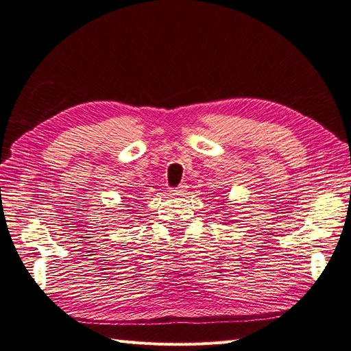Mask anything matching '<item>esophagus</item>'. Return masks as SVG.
Masks as SVG:
<instances>
[{"label":"esophagus","mask_w":351,"mask_h":351,"mask_svg":"<svg viewBox=\"0 0 351 351\" xmlns=\"http://www.w3.org/2000/svg\"><path fill=\"white\" fill-rule=\"evenodd\" d=\"M185 191H186V184H179L178 186H175L173 190H172V193H173V194H178V195L185 194Z\"/></svg>","instance_id":"1"}]
</instances>
